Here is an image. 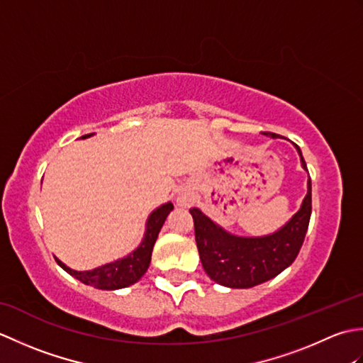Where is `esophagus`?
<instances>
[{"label": "esophagus", "instance_id": "34e87169", "mask_svg": "<svg viewBox=\"0 0 363 363\" xmlns=\"http://www.w3.org/2000/svg\"><path fill=\"white\" fill-rule=\"evenodd\" d=\"M194 201H195V196H194V194H191V190H189L187 187H182V189L177 190V194H176L177 206L189 207V206L194 204Z\"/></svg>", "mask_w": 363, "mask_h": 363}]
</instances>
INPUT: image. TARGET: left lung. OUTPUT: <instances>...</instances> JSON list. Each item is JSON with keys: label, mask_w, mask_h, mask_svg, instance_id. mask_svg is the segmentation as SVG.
<instances>
[{"label": "left lung", "mask_w": 363, "mask_h": 363, "mask_svg": "<svg viewBox=\"0 0 363 363\" xmlns=\"http://www.w3.org/2000/svg\"><path fill=\"white\" fill-rule=\"evenodd\" d=\"M267 137L279 135L267 133ZM295 145V143H293ZM301 167L307 172L299 146ZM195 223L199 259L207 276L229 289H251L273 279L293 264L303 246L312 213V184L307 179V194L293 217L273 234L245 237L229 233L196 207L190 211Z\"/></svg>", "instance_id": "8db88e82"}]
</instances>
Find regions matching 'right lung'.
I'll return each instance as SVG.
<instances>
[{
	"mask_svg": "<svg viewBox=\"0 0 363 363\" xmlns=\"http://www.w3.org/2000/svg\"><path fill=\"white\" fill-rule=\"evenodd\" d=\"M91 135L94 134L82 135L81 138H89ZM172 211H173V204L169 201L159 206L157 209H154L150 213L148 220H146L145 234L140 245H138L133 252H129L125 257L109 262V264H104L94 269H87V272H78V269L67 267L64 262L59 260L57 257L54 259H56L57 265L60 268H64L68 274L76 277V279L81 281L82 284L91 285V287L95 289L118 290V289L129 287V285L140 281V277L146 273V269H148L154 243H156L160 229L164 226L168 213Z\"/></svg>",
	"mask_w": 363,
	"mask_h": 363,
	"instance_id": "right-lung-1",
	"label": "right lung"
}]
</instances>
